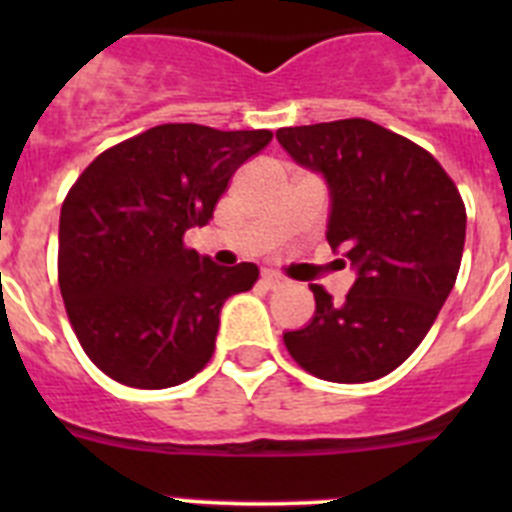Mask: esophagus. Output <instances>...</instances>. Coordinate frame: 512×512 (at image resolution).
Here are the masks:
<instances>
[{"label": "esophagus", "mask_w": 512, "mask_h": 512, "mask_svg": "<svg viewBox=\"0 0 512 512\" xmlns=\"http://www.w3.org/2000/svg\"><path fill=\"white\" fill-rule=\"evenodd\" d=\"M261 284H266V287H269V289L282 287V284H284V277H282V274H277V271L264 269V271H261Z\"/></svg>", "instance_id": "34e87169"}]
</instances>
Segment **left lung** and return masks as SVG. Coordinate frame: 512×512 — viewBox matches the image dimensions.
I'll use <instances>...</instances> for the list:
<instances>
[{"instance_id": "8db88e82", "label": "left lung", "mask_w": 512, "mask_h": 512, "mask_svg": "<svg viewBox=\"0 0 512 512\" xmlns=\"http://www.w3.org/2000/svg\"><path fill=\"white\" fill-rule=\"evenodd\" d=\"M277 140L297 164L325 176V235L356 269L341 302L312 284L315 315L284 333V346L312 377L374 382L420 346L454 289L464 200L431 153L372 120L282 128Z\"/></svg>"}]
</instances>
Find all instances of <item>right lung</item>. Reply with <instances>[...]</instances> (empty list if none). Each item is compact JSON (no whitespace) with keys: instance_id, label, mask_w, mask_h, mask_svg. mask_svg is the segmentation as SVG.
<instances>
[{"instance_id":"1","label":"right lung","mask_w":512,"mask_h":512,"mask_svg":"<svg viewBox=\"0 0 512 512\" xmlns=\"http://www.w3.org/2000/svg\"><path fill=\"white\" fill-rule=\"evenodd\" d=\"M271 130L166 122L99 153L69 189L58 287L84 354L115 382L164 390L215 354L220 307L259 279L217 266L184 233L212 220L228 182Z\"/></svg>"}]
</instances>
